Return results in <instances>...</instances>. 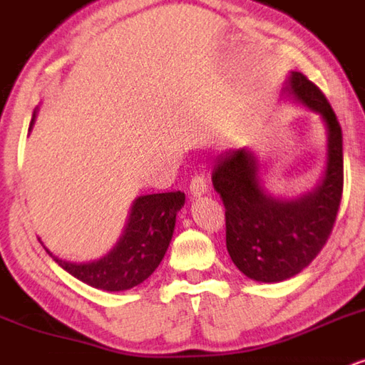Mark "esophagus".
<instances>
[{
  "instance_id": "34e87169",
  "label": "esophagus",
  "mask_w": 365,
  "mask_h": 365,
  "mask_svg": "<svg viewBox=\"0 0 365 365\" xmlns=\"http://www.w3.org/2000/svg\"><path fill=\"white\" fill-rule=\"evenodd\" d=\"M190 194L194 195V197H199V195H202V194H206L207 192V180H206V177H204L202 173H197L194 178H192V182H190Z\"/></svg>"
}]
</instances>
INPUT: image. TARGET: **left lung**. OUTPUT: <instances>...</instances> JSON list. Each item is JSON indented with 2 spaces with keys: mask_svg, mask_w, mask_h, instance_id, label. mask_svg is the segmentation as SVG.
Wrapping results in <instances>:
<instances>
[{
  "mask_svg": "<svg viewBox=\"0 0 365 365\" xmlns=\"http://www.w3.org/2000/svg\"><path fill=\"white\" fill-rule=\"evenodd\" d=\"M283 92L321 116L328 133L321 182L297 199L271 195L250 149L216 156L212 185L225 204L226 249L247 278L278 283L299 274L321 252L336 220L343 192V137L333 108L316 83L290 72Z\"/></svg>",
  "mask_w": 365,
  "mask_h": 365,
  "instance_id": "obj_1",
  "label": "left lung"
}]
</instances>
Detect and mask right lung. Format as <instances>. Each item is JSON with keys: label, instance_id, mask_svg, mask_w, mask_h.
<instances>
[{"label": "right lung", "instance_id": "right-lung-1", "mask_svg": "<svg viewBox=\"0 0 365 365\" xmlns=\"http://www.w3.org/2000/svg\"><path fill=\"white\" fill-rule=\"evenodd\" d=\"M32 115L31 127L36 121ZM185 204L183 192L140 195L133 200L123 233L104 257L91 262H70L56 257L44 245L58 266L89 287L121 292L137 287L156 271L173 237L177 212Z\"/></svg>", "mask_w": 365, "mask_h": 365}]
</instances>
